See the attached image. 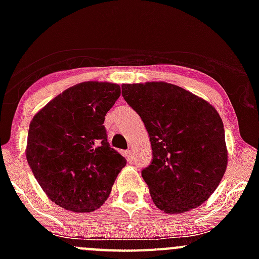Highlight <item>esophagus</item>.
Returning a JSON list of instances; mask_svg holds the SVG:
<instances>
[{
  "label": "esophagus",
  "instance_id": "esophagus-1",
  "mask_svg": "<svg viewBox=\"0 0 259 259\" xmlns=\"http://www.w3.org/2000/svg\"><path fill=\"white\" fill-rule=\"evenodd\" d=\"M132 155H133L132 150H126V151H125V156H126L127 161H130V160H132Z\"/></svg>",
  "mask_w": 259,
  "mask_h": 259
}]
</instances>
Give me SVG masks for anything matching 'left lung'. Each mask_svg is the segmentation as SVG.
<instances>
[{"label":"left lung","instance_id":"8db88e82","mask_svg":"<svg viewBox=\"0 0 259 259\" xmlns=\"http://www.w3.org/2000/svg\"><path fill=\"white\" fill-rule=\"evenodd\" d=\"M121 94L142 117L150 139L153 159L142 177L154 204L168 214L199 207L217 189L228 164L218 111L164 81L122 83Z\"/></svg>","mask_w":259,"mask_h":259}]
</instances>
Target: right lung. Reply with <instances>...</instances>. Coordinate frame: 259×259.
Segmentation results:
<instances>
[{
  "label": "right lung",
  "instance_id": "1",
  "mask_svg": "<svg viewBox=\"0 0 259 259\" xmlns=\"http://www.w3.org/2000/svg\"><path fill=\"white\" fill-rule=\"evenodd\" d=\"M119 96L117 83L85 81L62 91L31 120L26 159L46 195L64 209L100 208L126 164L110 148L104 126Z\"/></svg>",
  "mask_w": 259,
  "mask_h": 259
}]
</instances>
